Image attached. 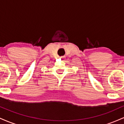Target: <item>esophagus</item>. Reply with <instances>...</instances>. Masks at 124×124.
I'll return each instance as SVG.
<instances>
[{
    "mask_svg": "<svg viewBox=\"0 0 124 124\" xmlns=\"http://www.w3.org/2000/svg\"><path fill=\"white\" fill-rule=\"evenodd\" d=\"M63 58H64L63 56H62V57H61V59H63Z\"/></svg>",
    "mask_w": 124,
    "mask_h": 124,
    "instance_id": "1",
    "label": "esophagus"
}]
</instances>
